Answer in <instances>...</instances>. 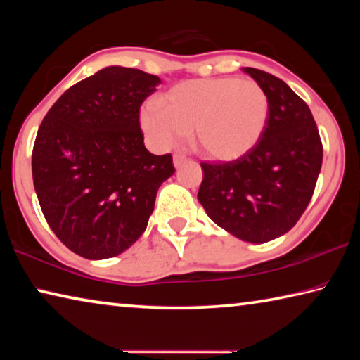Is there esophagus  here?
Listing matches in <instances>:
<instances>
[{
	"label": "esophagus",
	"instance_id": "1",
	"mask_svg": "<svg viewBox=\"0 0 360 360\" xmlns=\"http://www.w3.org/2000/svg\"><path fill=\"white\" fill-rule=\"evenodd\" d=\"M186 160H187V158L184 155H181V154H174V157H173V163H174L176 168H179Z\"/></svg>",
	"mask_w": 360,
	"mask_h": 360
}]
</instances>
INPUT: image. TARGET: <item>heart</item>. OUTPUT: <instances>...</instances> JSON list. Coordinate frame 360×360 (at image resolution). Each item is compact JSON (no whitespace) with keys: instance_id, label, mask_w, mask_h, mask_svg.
Here are the masks:
<instances>
[{"instance_id":"obj_1","label":"heart","mask_w":360,"mask_h":360,"mask_svg":"<svg viewBox=\"0 0 360 360\" xmlns=\"http://www.w3.org/2000/svg\"><path fill=\"white\" fill-rule=\"evenodd\" d=\"M158 106L141 109V127L158 148H173L192 131V146L206 160L230 163L248 155L264 135L270 105L251 79H193L173 85Z\"/></svg>"}]
</instances>
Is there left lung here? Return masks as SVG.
I'll return each mask as SVG.
<instances>
[{
	"mask_svg": "<svg viewBox=\"0 0 360 360\" xmlns=\"http://www.w3.org/2000/svg\"><path fill=\"white\" fill-rule=\"evenodd\" d=\"M265 90L270 114L259 144L240 160L202 163L198 202L236 238L266 243L294 227L313 197L322 143L307 103L276 76L243 68Z\"/></svg>",
	"mask_w": 360,
	"mask_h": 360,
	"instance_id": "obj_1",
	"label": "left lung"
}]
</instances>
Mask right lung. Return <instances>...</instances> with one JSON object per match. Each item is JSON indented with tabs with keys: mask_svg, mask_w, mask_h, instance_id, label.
Returning a JSON list of instances; mask_svg holds the SVG:
<instances>
[{
	"mask_svg": "<svg viewBox=\"0 0 360 360\" xmlns=\"http://www.w3.org/2000/svg\"><path fill=\"white\" fill-rule=\"evenodd\" d=\"M162 81L106 66L70 87L36 135L32 172L49 227L90 260L127 251L148 227L172 154L146 149L139 108Z\"/></svg>",
	"mask_w": 360,
	"mask_h": 360,
	"instance_id": "right-lung-1",
	"label": "right lung"
}]
</instances>
